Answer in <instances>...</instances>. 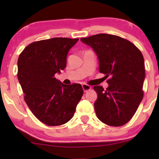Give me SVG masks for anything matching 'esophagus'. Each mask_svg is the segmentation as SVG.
<instances>
[{"instance_id": "obj_1", "label": "esophagus", "mask_w": 159, "mask_h": 159, "mask_svg": "<svg viewBox=\"0 0 159 159\" xmlns=\"http://www.w3.org/2000/svg\"><path fill=\"white\" fill-rule=\"evenodd\" d=\"M82 89H83L84 93L87 92V91L90 90L91 88V87L90 85H88V84H82Z\"/></svg>"}]
</instances>
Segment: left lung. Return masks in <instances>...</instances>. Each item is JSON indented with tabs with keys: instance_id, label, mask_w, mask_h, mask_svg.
I'll return each instance as SVG.
<instances>
[{
	"instance_id": "left-lung-1",
	"label": "left lung",
	"mask_w": 159,
	"mask_h": 159,
	"mask_svg": "<svg viewBox=\"0 0 159 159\" xmlns=\"http://www.w3.org/2000/svg\"><path fill=\"white\" fill-rule=\"evenodd\" d=\"M92 48L99 61V71L110 77L108 87L94 86L98 94L94 103L96 115L102 122L113 127L127 123L143 98L144 58L140 50L129 40L108 34L81 38Z\"/></svg>"
}]
</instances>
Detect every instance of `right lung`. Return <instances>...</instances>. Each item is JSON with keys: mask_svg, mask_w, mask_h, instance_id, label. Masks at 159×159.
<instances>
[{"mask_svg": "<svg viewBox=\"0 0 159 159\" xmlns=\"http://www.w3.org/2000/svg\"><path fill=\"white\" fill-rule=\"evenodd\" d=\"M79 39L53 38L32 43L19 56L17 77L33 114L48 126L68 122L82 98L80 84L66 85L54 75L66 66L69 50Z\"/></svg>", "mask_w": 159, "mask_h": 159, "instance_id": "obj_1", "label": "right lung"}]
</instances>
